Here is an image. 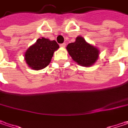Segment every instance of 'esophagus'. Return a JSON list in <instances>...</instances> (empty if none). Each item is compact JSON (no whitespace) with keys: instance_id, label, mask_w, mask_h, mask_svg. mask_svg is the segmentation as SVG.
I'll return each instance as SVG.
<instances>
[{"instance_id":"esophagus-1","label":"esophagus","mask_w":128,"mask_h":128,"mask_svg":"<svg viewBox=\"0 0 128 128\" xmlns=\"http://www.w3.org/2000/svg\"><path fill=\"white\" fill-rule=\"evenodd\" d=\"M60 46L61 47H66V43H62V44H60Z\"/></svg>"}]
</instances>
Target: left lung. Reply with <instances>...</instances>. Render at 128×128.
Segmentation results:
<instances>
[{"instance_id":"obj_1","label":"left lung","mask_w":128,"mask_h":128,"mask_svg":"<svg viewBox=\"0 0 128 128\" xmlns=\"http://www.w3.org/2000/svg\"><path fill=\"white\" fill-rule=\"evenodd\" d=\"M66 48L72 59L82 66L92 65L98 58V50L80 36L76 38L75 42L68 44Z\"/></svg>"}]
</instances>
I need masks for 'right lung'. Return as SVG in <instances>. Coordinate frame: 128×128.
<instances>
[{"label": "right lung", "mask_w": 128, "mask_h": 128, "mask_svg": "<svg viewBox=\"0 0 128 128\" xmlns=\"http://www.w3.org/2000/svg\"><path fill=\"white\" fill-rule=\"evenodd\" d=\"M58 48L59 45L55 41L44 38H39L26 51L24 59L31 68L41 70L50 64L54 52Z\"/></svg>", "instance_id": "right-lung-1"}]
</instances>
